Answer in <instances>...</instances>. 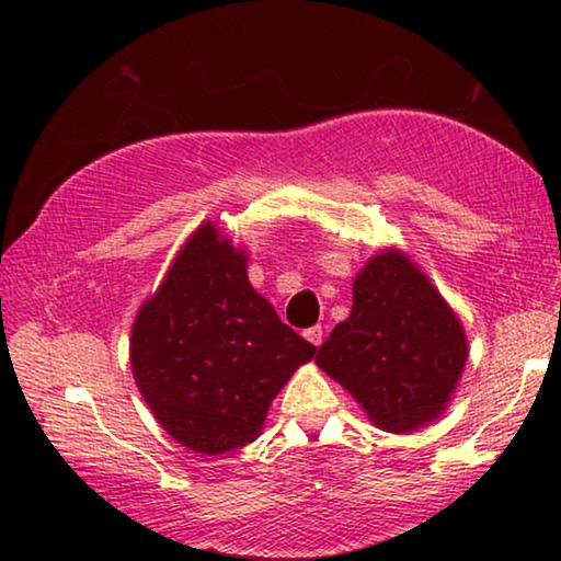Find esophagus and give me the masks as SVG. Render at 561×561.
Wrapping results in <instances>:
<instances>
[{
  "instance_id": "esophagus-1",
  "label": "esophagus",
  "mask_w": 561,
  "mask_h": 561,
  "mask_svg": "<svg viewBox=\"0 0 561 561\" xmlns=\"http://www.w3.org/2000/svg\"><path fill=\"white\" fill-rule=\"evenodd\" d=\"M305 336H307V340H309V342H312L314 346H319V344H322V342H324V329H322V327H319V324H317V327H309V329H307V332H305Z\"/></svg>"
}]
</instances>
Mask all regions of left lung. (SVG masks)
I'll use <instances>...</instances> for the list:
<instances>
[{
    "label": "left lung",
    "mask_w": 561,
    "mask_h": 561,
    "mask_svg": "<svg viewBox=\"0 0 561 561\" xmlns=\"http://www.w3.org/2000/svg\"><path fill=\"white\" fill-rule=\"evenodd\" d=\"M352 291V314L319 346L317 364L379 430L404 434L434 422L467 364L465 327L399 249L371 256Z\"/></svg>",
    "instance_id": "left-lung-1"
}]
</instances>
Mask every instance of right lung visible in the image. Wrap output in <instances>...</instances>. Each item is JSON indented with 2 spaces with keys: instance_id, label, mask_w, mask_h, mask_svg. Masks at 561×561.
<instances>
[{
  "instance_id": "right-lung-1",
  "label": "right lung",
  "mask_w": 561,
  "mask_h": 561,
  "mask_svg": "<svg viewBox=\"0 0 561 561\" xmlns=\"http://www.w3.org/2000/svg\"><path fill=\"white\" fill-rule=\"evenodd\" d=\"M317 346L247 277V254L211 221L194 232L131 327L129 362L154 420L199 455L260 437L266 409Z\"/></svg>"
}]
</instances>
